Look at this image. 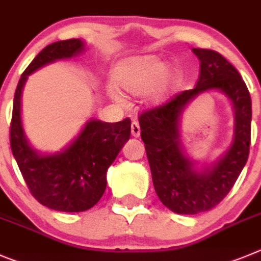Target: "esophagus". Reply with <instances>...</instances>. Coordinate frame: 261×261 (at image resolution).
I'll return each mask as SVG.
<instances>
[{"instance_id":"34e87169","label":"esophagus","mask_w":261,"mask_h":261,"mask_svg":"<svg viewBox=\"0 0 261 261\" xmlns=\"http://www.w3.org/2000/svg\"><path fill=\"white\" fill-rule=\"evenodd\" d=\"M131 135H133L134 138H138V136L140 135V126L136 121H134L133 123H131Z\"/></svg>"}]
</instances>
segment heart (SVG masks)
Segmentation results:
<instances>
[{
    "label": "heart",
    "mask_w": 261,
    "mask_h": 261,
    "mask_svg": "<svg viewBox=\"0 0 261 261\" xmlns=\"http://www.w3.org/2000/svg\"><path fill=\"white\" fill-rule=\"evenodd\" d=\"M165 61L153 56H143L123 60L114 69L112 81L121 92L139 96L149 91L154 104L165 101L182 84L183 74L179 69L168 70Z\"/></svg>",
    "instance_id": "b5f03b06"
}]
</instances>
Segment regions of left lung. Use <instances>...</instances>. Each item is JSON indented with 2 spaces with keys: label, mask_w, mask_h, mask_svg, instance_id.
Masks as SVG:
<instances>
[{
  "label": "left lung",
  "mask_w": 261,
  "mask_h": 261,
  "mask_svg": "<svg viewBox=\"0 0 261 261\" xmlns=\"http://www.w3.org/2000/svg\"><path fill=\"white\" fill-rule=\"evenodd\" d=\"M192 51L200 61L195 88L177 93L139 117L154 191L161 203L178 215H198L215 208L245 168L251 143V96L238 70L218 51L200 48ZM208 89L221 90L232 100L236 127L233 143L224 156L198 172L180 148L179 119L192 98Z\"/></svg>",
  "instance_id": "8db88e82"
}]
</instances>
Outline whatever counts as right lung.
Instances as JSON below:
<instances>
[{"mask_svg": "<svg viewBox=\"0 0 261 261\" xmlns=\"http://www.w3.org/2000/svg\"><path fill=\"white\" fill-rule=\"evenodd\" d=\"M83 49L84 43L79 39L45 46L24 70L14 95L11 152L34 198L61 212H83L101 199L107 189L108 168L131 133L130 118L116 123L90 119L78 138L61 153L41 154L28 143L20 117V97L27 76L46 63L78 56Z\"/></svg>", "mask_w": 261, "mask_h": 261, "instance_id": "1", "label": "right lung"}]
</instances>
